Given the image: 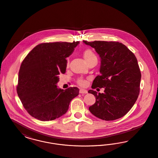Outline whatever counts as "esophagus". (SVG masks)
<instances>
[{"mask_svg": "<svg viewBox=\"0 0 158 158\" xmlns=\"http://www.w3.org/2000/svg\"><path fill=\"white\" fill-rule=\"evenodd\" d=\"M79 93H80V94H87V93H88V91L86 90L81 89H80V90H79Z\"/></svg>", "mask_w": 158, "mask_h": 158, "instance_id": "1", "label": "esophagus"}]
</instances>
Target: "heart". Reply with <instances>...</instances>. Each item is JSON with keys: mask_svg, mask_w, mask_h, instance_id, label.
Returning <instances> with one entry per match:
<instances>
[{"mask_svg": "<svg viewBox=\"0 0 158 158\" xmlns=\"http://www.w3.org/2000/svg\"><path fill=\"white\" fill-rule=\"evenodd\" d=\"M83 56L84 59L86 61V62L87 63L90 61H92V60L97 59V57H96L95 53L93 52V50L90 48L85 49L83 52ZM67 63V67H68L69 64V59H67V63ZM77 83L78 85H79L80 86H82L86 85V81L83 79H80L79 80H77Z\"/></svg>", "mask_w": 158, "mask_h": 158, "instance_id": "heart-1", "label": "heart"}]
</instances>
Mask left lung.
I'll use <instances>...</instances> for the list:
<instances>
[{"label":"left lung","mask_w":158,"mask_h":158,"mask_svg":"<svg viewBox=\"0 0 158 158\" xmlns=\"http://www.w3.org/2000/svg\"><path fill=\"white\" fill-rule=\"evenodd\" d=\"M95 48L101 57L100 75L92 88H104V93L88 90L96 98L89 110L103 120L112 121L125 115L135 104L140 92L141 72L135 55L117 41H83Z\"/></svg>","instance_id":"left-lung-1"}]
</instances>
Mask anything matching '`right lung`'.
Instances as JSON below:
<instances>
[{
  "label": "right lung",
  "mask_w": 158,
  "mask_h": 158,
  "mask_svg": "<svg viewBox=\"0 0 158 158\" xmlns=\"http://www.w3.org/2000/svg\"><path fill=\"white\" fill-rule=\"evenodd\" d=\"M79 41L41 43L27 54L19 71L17 93L24 108L43 121L55 120L68 111L79 95L77 87L57 88L59 75L66 73L68 57Z\"/></svg>",
  "instance_id": "1"
}]
</instances>
